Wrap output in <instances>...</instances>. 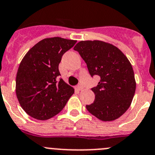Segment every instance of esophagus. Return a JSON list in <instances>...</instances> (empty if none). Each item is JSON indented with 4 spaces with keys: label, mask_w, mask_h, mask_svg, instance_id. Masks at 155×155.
Here are the masks:
<instances>
[{
    "label": "esophagus",
    "mask_w": 155,
    "mask_h": 155,
    "mask_svg": "<svg viewBox=\"0 0 155 155\" xmlns=\"http://www.w3.org/2000/svg\"><path fill=\"white\" fill-rule=\"evenodd\" d=\"M82 85H78L76 87V90H78V91H81V90H82Z\"/></svg>",
    "instance_id": "esophagus-1"
}]
</instances>
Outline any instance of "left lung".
<instances>
[{"label":"left lung","mask_w":155,"mask_h":155,"mask_svg":"<svg viewBox=\"0 0 155 155\" xmlns=\"http://www.w3.org/2000/svg\"><path fill=\"white\" fill-rule=\"evenodd\" d=\"M86 64L91 77L101 78L91 88L94 101L86 105L88 112L102 121L119 118L130 107L136 80L133 67L122 51L101 41H81L74 47Z\"/></svg>","instance_id":"8db88e82"}]
</instances>
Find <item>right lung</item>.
I'll list each match as a JSON object with an SVG mask.
<instances>
[{
    "label": "right lung",
    "mask_w": 155,
    "mask_h": 155,
    "mask_svg": "<svg viewBox=\"0 0 155 155\" xmlns=\"http://www.w3.org/2000/svg\"><path fill=\"white\" fill-rule=\"evenodd\" d=\"M76 43L60 37L45 38L33 46L19 64L16 93L27 114L46 120L61 112L72 94L73 87L66 83L58 66L64 54Z\"/></svg>",
    "instance_id": "add662e5"
}]
</instances>
